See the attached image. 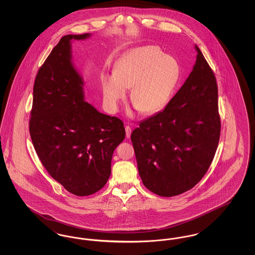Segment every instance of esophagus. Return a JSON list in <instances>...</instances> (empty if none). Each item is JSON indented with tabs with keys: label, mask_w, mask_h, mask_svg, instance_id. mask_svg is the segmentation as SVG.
I'll use <instances>...</instances> for the list:
<instances>
[{
	"label": "esophagus",
	"mask_w": 255,
	"mask_h": 255,
	"mask_svg": "<svg viewBox=\"0 0 255 255\" xmlns=\"http://www.w3.org/2000/svg\"><path fill=\"white\" fill-rule=\"evenodd\" d=\"M125 132H126V137H127V138H130L131 133H132L131 127H130V126H126V127H125Z\"/></svg>",
	"instance_id": "34e87169"
}]
</instances>
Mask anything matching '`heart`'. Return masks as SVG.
<instances>
[{
	"instance_id": "heart-1",
	"label": "heart",
	"mask_w": 255,
	"mask_h": 255,
	"mask_svg": "<svg viewBox=\"0 0 255 255\" xmlns=\"http://www.w3.org/2000/svg\"><path fill=\"white\" fill-rule=\"evenodd\" d=\"M180 78L177 60L163 54L154 46L137 47L118 61L114 75L102 78L104 102L117 112L131 89L130 99L144 115H153L165 108Z\"/></svg>"
}]
</instances>
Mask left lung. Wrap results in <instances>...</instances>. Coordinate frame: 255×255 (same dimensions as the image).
<instances>
[{
  "mask_svg": "<svg viewBox=\"0 0 255 255\" xmlns=\"http://www.w3.org/2000/svg\"><path fill=\"white\" fill-rule=\"evenodd\" d=\"M192 72L157 115L131 133L138 174L161 197L182 194L202 180L218 147L221 122L214 73L196 46Z\"/></svg>",
  "mask_w": 255,
  "mask_h": 255,
  "instance_id": "8db88e82",
  "label": "left lung"
}]
</instances>
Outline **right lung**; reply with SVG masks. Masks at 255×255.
<instances>
[{
  "instance_id": "add662e5",
  "label": "right lung",
  "mask_w": 255,
  "mask_h": 255,
  "mask_svg": "<svg viewBox=\"0 0 255 255\" xmlns=\"http://www.w3.org/2000/svg\"><path fill=\"white\" fill-rule=\"evenodd\" d=\"M91 33L62 37L38 71L29 132L37 155L66 190L89 196L111 175L115 149L125 137L123 122L85 101L84 80L73 62L72 41Z\"/></svg>"
}]
</instances>
